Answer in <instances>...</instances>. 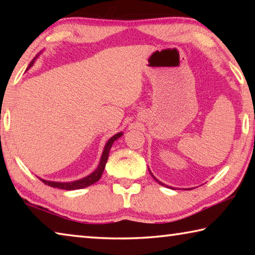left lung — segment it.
Listing matches in <instances>:
<instances>
[{"label":"left lung","mask_w":255,"mask_h":255,"mask_svg":"<svg viewBox=\"0 0 255 255\" xmlns=\"http://www.w3.org/2000/svg\"><path fill=\"white\" fill-rule=\"evenodd\" d=\"M148 171H149V169H148ZM149 173H150V175H152V176H153V179H154L155 181H157V182H158L159 184H161V185H165V187H167V185H166V184H164V183H162V182H161V181H158V180H157L156 178H155V176H154V175L152 174V172H150V171H149ZM170 189H172V188L170 187Z\"/></svg>","instance_id":"8db88e82"}]
</instances>
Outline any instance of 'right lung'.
<instances>
[{
    "instance_id": "obj_1",
    "label": "right lung",
    "mask_w": 255,
    "mask_h": 255,
    "mask_svg": "<svg viewBox=\"0 0 255 255\" xmlns=\"http://www.w3.org/2000/svg\"><path fill=\"white\" fill-rule=\"evenodd\" d=\"M38 56H39V54H38L36 57H34L31 60V62H30L27 70H29V68L33 65L34 62H36V59L38 58ZM122 136H123V132H118V133H116L115 136H112L110 139L107 141L105 148H103L100 163H99L98 167L92 172L91 174L85 176V178L76 180V181H71V182H55V181H47V180L40 179V178L39 179L45 184L49 185V187L58 188V189H63V190H79V189H83V188L89 187V185H91L93 183H96L97 181L100 180L103 171H105V167H106V164H107V161H108V157H109V152H110V148H111L112 144L115 143V140H117L118 138L122 137Z\"/></svg>"
}]
</instances>
